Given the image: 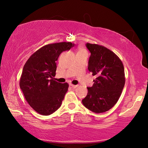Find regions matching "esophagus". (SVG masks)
Here are the masks:
<instances>
[{"mask_svg":"<svg viewBox=\"0 0 148 148\" xmlns=\"http://www.w3.org/2000/svg\"><path fill=\"white\" fill-rule=\"evenodd\" d=\"M70 86H71L72 88H76L78 87V85H74V84H70Z\"/></svg>","mask_w":148,"mask_h":148,"instance_id":"1","label":"esophagus"}]
</instances>
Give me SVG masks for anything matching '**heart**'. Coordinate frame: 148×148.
Instances as JSON below:
<instances>
[{
  "label": "heart",
  "instance_id": "b5f03b06",
  "mask_svg": "<svg viewBox=\"0 0 148 148\" xmlns=\"http://www.w3.org/2000/svg\"><path fill=\"white\" fill-rule=\"evenodd\" d=\"M80 51H85V50H84V49H83V48H81Z\"/></svg>",
  "mask_w": 148,
  "mask_h": 148
}]
</instances>
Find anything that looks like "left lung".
I'll list each match as a JSON object with an SVG mask.
<instances>
[{
  "label": "left lung",
  "mask_w": 148,
  "mask_h": 148,
  "mask_svg": "<svg viewBox=\"0 0 148 148\" xmlns=\"http://www.w3.org/2000/svg\"><path fill=\"white\" fill-rule=\"evenodd\" d=\"M91 53L88 70L95 76L94 84L88 87V94L82 103L95 113H103L111 109L118 102L125 85L124 68L115 53L105 46L87 43Z\"/></svg>",
  "instance_id": "1"
}]
</instances>
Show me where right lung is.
Masks as SVG:
<instances>
[{
    "label": "right lung",
    "instance_id": "add662e5",
    "mask_svg": "<svg viewBox=\"0 0 148 148\" xmlns=\"http://www.w3.org/2000/svg\"><path fill=\"white\" fill-rule=\"evenodd\" d=\"M74 46L69 42L45 45L33 53L24 66L20 87L28 104L41 115H50L61 106L69 85L54 80L56 62L62 52Z\"/></svg>",
    "mask_w": 148,
    "mask_h": 148
}]
</instances>
